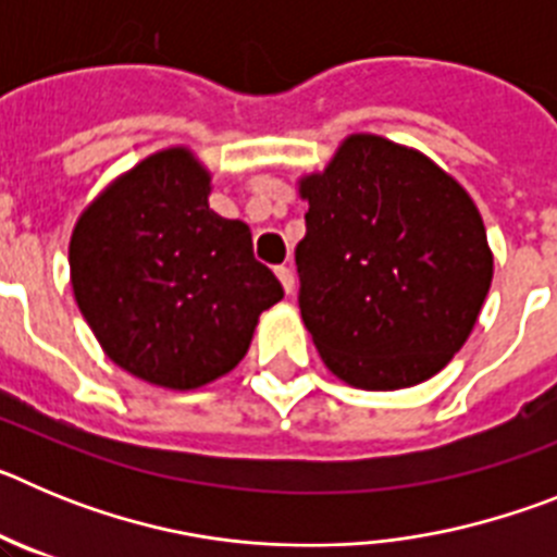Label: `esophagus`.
<instances>
[{"instance_id":"obj_1","label":"esophagus","mask_w":557,"mask_h":557,"mask_svg":"<svg viewBox=\"0 0 557 557\" xmlns=\"http://www.w3.org/2000/svg\"><path fill=\"white\" fill-rule=\"evenodd\" d=\"M275 275H278V282H282V287H284V293H293V287H295V275H293V270L287 268V264H282V268H275Z\"/></svg>"}]
</instances>
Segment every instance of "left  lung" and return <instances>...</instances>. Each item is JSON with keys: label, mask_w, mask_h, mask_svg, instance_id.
<instances>
[{"label": "left lung", "mask_w": 557, "mask_h": 557, "mask_svg": "<svg viewBox=\"0 0 557 557\" xmlns=\"http://www.w3.org/2000/svg\"><path fill=\"white\" fill-rule=\"evenodd\" d=\"M298 307L329 371L362 391L435 376L469 339L494 275L469 191L424 152L348 136L301 178Z\"/></svg>", "instance_id": "1"}]
</instances>
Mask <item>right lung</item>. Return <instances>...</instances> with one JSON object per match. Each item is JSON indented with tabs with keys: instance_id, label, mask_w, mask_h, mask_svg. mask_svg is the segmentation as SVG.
Here are the masks:
<instances>
[{
	"instance_id": "add662e5",
	"label": "right lung",
	"mask_w": 557,
	"mask_h": 557,
	"mask_svg": "<svg viewBox=\"0 0 557 557\" xmlns=\"http://www.w3.org/2000/svg\"><path fill=\"white\" fill-rule=\"evenodd\" d=\"M209 184L186 147L156 152L100 191L69 243L75 301L102 351L170 391L239 366L259 314L284 298L248 225L209 209Z\"/></svg>"
}]
</instances>
